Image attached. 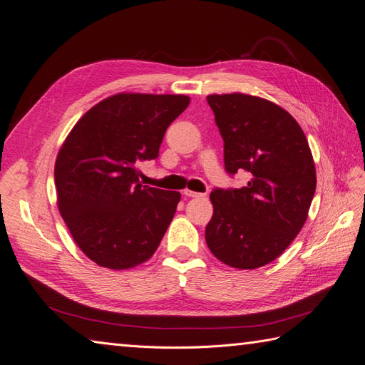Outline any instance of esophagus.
I'll return each instance as SVG.
<instances>
[{
  "label": "esophagus",
  "instance_id": "34e87169",
  "mask_svg": "<svg viewBox=\"0 0 365 365\" xmlns=\"http://www.w3.org/2000/svg\"><path fill=\"white\" fill-rule=\"evenodd\" d=\"M182 193L185 196H189V197H202V196H205L204 193H197V192H192V190H184Z\"/></svg>",
  "mask_w": 365,
  "mask_h": 365
}]
</instances>
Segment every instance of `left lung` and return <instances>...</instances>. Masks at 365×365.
Listing matches in <instances>:
<instances>
[{"label":"left lung","mask_w":365,"mask_h":365,"mask_svg":"<svg viewBox=\"0 0 365 365\" xmlns=\"http://www.w3.org/2000/svg\"><path fill=\"white\" fill-rule=\"evenodd\" d=\"M224 140L230 175L248 173L240 189H215L207 245L220 262L256 269L277 259L303 228L317 187L315 164L295 118L267 98L207 97Z\"/></svg>","instance_id":"1"}]
</instances>
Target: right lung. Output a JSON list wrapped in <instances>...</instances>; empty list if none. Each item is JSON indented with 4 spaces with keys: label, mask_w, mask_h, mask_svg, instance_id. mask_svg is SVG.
Here are the masks:
<instances>
[{
    "label": "right lung",
    "mask_w": 365,
    "mask_h": 365,
    "mask_svg": "<svg viewBox=\"0 0 365 365\" xmlns=\"http://www.w3.org/2000/svg\"><path fill=\"white\" fill-rule=\"evenodd\" d=\"M181 94L121 93L93 106L71 129L54 164L58 207L88 259L129 269L157 251L181 195L140 182L165 129L189 106Z\"/></svg>",
    "instance_id": "obj_1"
}]
</instances>
